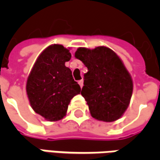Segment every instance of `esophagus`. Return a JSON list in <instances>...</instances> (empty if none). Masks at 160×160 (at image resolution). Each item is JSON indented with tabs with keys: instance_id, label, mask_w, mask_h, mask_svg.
<instances>
[{
	"instance_id": "34e87169",
	"label": "esophagus",
	"mask_w": 160,
	"mask_h": 160,
	"mask_svg": "<svg viewBox=\"0 0 160 160\" xmlns=\"http://www.w3.org/2000/svg\"><path fill=\"white\" fill-rule=\"evenodd\" d=\"M78 83H79V85H80V87H81V88H82V87H83L84 80H79V82H78Z\"/></svg>"
}]
</instances>
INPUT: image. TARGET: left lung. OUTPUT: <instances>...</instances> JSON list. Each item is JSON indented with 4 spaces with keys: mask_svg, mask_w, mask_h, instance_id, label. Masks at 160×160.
<instances>
[{
    "mask_svg": "<svg viewBox=\"0 0 160 160\" xmlns=\"http://www.w3.org/2000/svg\"><path fill=\"white\" fill-rule=\"evenodd\" d=\"M87 67L81 95L92 117L114 122L123 115L130 102L133 81L122 60L104 46L93 49L79 48L74 54Z\"/></svg>",
    "mask_w": 160,
    "mask_h": 160,
    "instance_id": "left-lung-1",
    "label": "left lung"
}]
</instances>
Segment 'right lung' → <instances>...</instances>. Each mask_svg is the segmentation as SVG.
Instances as JSON below:
<instances>
[{"label":"right lung","mask_w":160,"mask_h":160,"mask_svg":"<svg viewBox=\"0 0 160 160\" xmlns=\"http://www.w3.org/2000/svg\"><path fill=\"white\" fill-rule=\"evenodd\" d=\"M71 53L61 44L47 47L38 57L26 82V92L34 111L55 122L66 115L70 100L80 94L72 71L65 66Z\"/></svg>","instance_id":"right-lung-1"}]
</instances>
